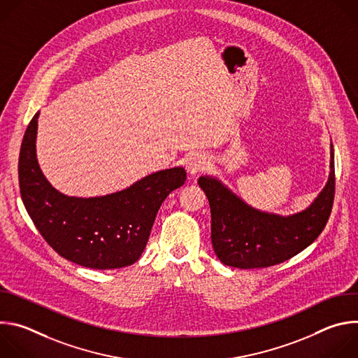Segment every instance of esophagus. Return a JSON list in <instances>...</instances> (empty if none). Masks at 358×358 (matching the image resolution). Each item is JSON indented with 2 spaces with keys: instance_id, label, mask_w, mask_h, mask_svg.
Listing matches in <instances>:
<instances>
[{
  "instance_id": "34e87169",
  "label": "esophagus",
  "mask_w": 358,
  "mask_h": 358,
  "mask_svg": "<svg viewBox=\"0 0 358 358\" xmlns=\"http://www.w3.org/2000/svg\"><path fill=\"white\" fill-rule=\"evenodd\" d=\"M207 167V160L203 156L198 155V152H194V155H189L185 160V169H187V173L189 176H195L201 171L206 170Z\"/></svg>"
}]
</instances>
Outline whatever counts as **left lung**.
Masks as SVG:
<instances>
[{"mask_svg": "<svg viewBox=\"0 0 358 358\" xmlns=\"http://www.w3.org/2000/svg\"><path fill=\"white\" fill-rule=\"evenodd\" d=\"M198 185L210 202L211 241L218 259L239 269L273 266L312 245L329 221L336 188L333 144L324 188L308 208L292 215L250 207L213 176H201Z\"/></svg>", "mask_w": 358, "mask_h": 358, "instance_id": "1", "label": "left lung"}]
</instances>
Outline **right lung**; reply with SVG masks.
<instances>
[{
	"label": "right lung",
	"mask_w": 358,
	"mask_h": 358,
	"mask_svg": "<svg viewBox=\"0 0 358 358\" xmlns=\"http://www.w3.org/2000/svg\"><path fill=\"white\" fill-rule=\"evenodd\" d=\"M38 117L39 112L27 127L18 163L21 198L36 229L62 258L76 265L99 271L133 265L163 201L185 182V170L156 171L100 196L65 195L50 185L38 164Z\"/></svg>",
	"instance_id": "add662e5"
}]
</instances>
